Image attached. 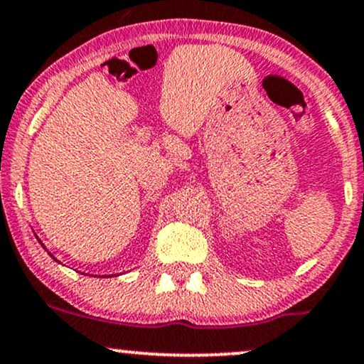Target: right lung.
Listing matches in <instances>:
<instances>
[{"mask_svg":"<svg viewBox=\"0 0 364 364\" xmlns=\"http://www.w3.org/2000/svg\"><path fill=\"white\" fill-rule=\"evenodd\" d=\"M42 246H43V245H42ZM50 257H52V255H50ZM52 258H53V257H52ZM53 259H55V258H53Z\"/></svg>","mask_w":364,"mask_h":364,"instance_id":"1","label":"right lung"}]
</instances>
